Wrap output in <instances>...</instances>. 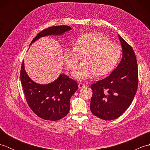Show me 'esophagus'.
<instances>
[{
	"label": "esophagus",
	"instance_id": "obj_1",
	"mask_svg": "<svg viewBox=\"0 0 150 150\" xmlns=\"http://www.w3.org/2000/svg\"><path fill=\"white\" fill-rule=\"evenodd\" d=\"M85 86H86L85 84H84V83H82V82H80V83L79 84V88H80V89L83 88H84Z\"/></svg>",
	"mask_w": 150,
	"mask_h": 150
}]
</instances>
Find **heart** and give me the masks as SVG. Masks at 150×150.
Wrapping results in <instances>:
<instances>
[{"label":"heart","instance_id":"heart-1","mask_svg":"<svg viewBox=\"0 0 150 150\" xmlns=\"http://www.w3.org/2000/svg\"><path fill=\"white\" fill-rule=\"evenodd\" d=\"M121 48L104 34L88 33L77 37L74 47H67L63 57L69 69H73L83 57L84 62L73 72V77L84 81L92 76H104L115 68L120 59Z\"/></svg>","mask_w":150,"mask_h":150}]
</instances>
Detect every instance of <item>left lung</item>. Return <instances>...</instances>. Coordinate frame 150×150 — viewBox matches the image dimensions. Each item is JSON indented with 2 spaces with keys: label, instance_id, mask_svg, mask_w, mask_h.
<instances>
[{
  "label": "left lung",
  "instance_id": "8db88e82",
  "mask_svg": "<svg viewBox=\"0 0 150 150\" xmlns=\"http://www.w3.org/2000/svg\"><path fill=\"white\" fill-rule=\"evenodd\" d=\"M122 58L116 69L103 80L91 85L90 110L104 120L116 119L131 105L138 88V66L132 46L119 35Z\"/></svg>",
  "mask_w": 150,
  "mask_h": 150
}]
</instances>
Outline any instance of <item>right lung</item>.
<instances>
[{"instance_id": "1", "label": "right lung", "mask_w": 150, "mask_h": 150, "mask_svg": "<svg viewBox=\"0 0 150 150\" xmlns=\"http://www.w3.org/2000/svg\"><path fill=\"white\" fill-rule=\"evenodd\" d=\"M70 30L71 27L65 25L49 27L40 31L31 44L41 37L60 35ZM20 75L25 98L35 114L41 119L52 121L60 120L67 115L69 111L70 98L79 88L77 82L61 74L52 83L46 85L37 84L31 80L25 71L24 60Z\"/></svg>"}]
</instances>
